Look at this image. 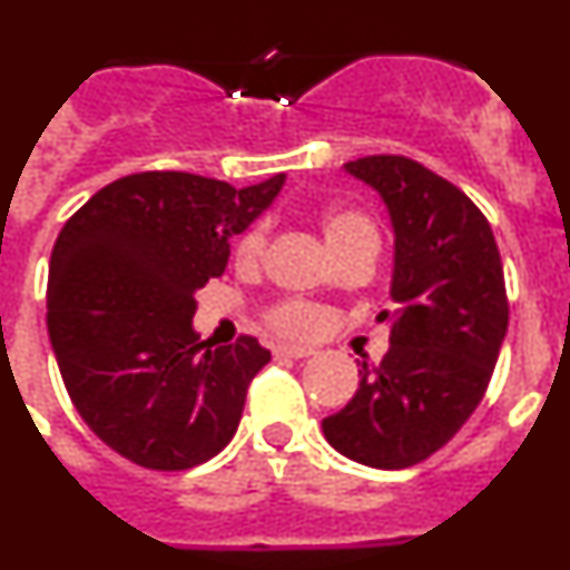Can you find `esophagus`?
<instances>
[{
    "label": "esophagus",
    "mask_w": 570,
    "mask_h": 570,
    "mask_svg": "<svg viewBox=\"0 0 570 570\" xmlns=\"http://www.w3.org/2000/svg\"><path fill=\"white\" fill-rule=\"evenodd\" d=\"M314 354V347L308 345H276L274 356H291V360H305V356Z\"/></svg>",
    "instance_id": "34e87169"
}]
</instances>
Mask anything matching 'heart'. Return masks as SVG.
I'll return each instance as SVG.
<instances>
[{
    "label": "heart",
    "mask_w": 570,
    "mask_h": 570,
    "mask_svg": "<svg viewBox=\"0 0 570 570\" xmlns=\"http://www.w3.org/2000/svg\"><path fill=\"white\" fill-rule=\"evenodd\" d=\"M322 234L328 248L336 256H345L351 250H374L380 248V234H376L374 223L367 219L360 210L347 208H334L322 216ZM265 245H268V228L265 225H254L245 234L239 236L234 248V259L239 268H254L256 262L265 254ZM265 322L285 340H305V336L320 334L322 325H325V314H322L316 305L299 299H285L276 302L274 308L265 314Z\"/></svg>",
    "instance_id": "heart-1"
}]
</instances>
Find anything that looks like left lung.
I'll return each mask as SVG.
<instances>
[{
  "mask_svg": "<svg viewBox=\"0 0 570 570\" xmlns=\"http://www.w3.org/2000/svg\"><path fill=\"white\" fill-rule=\"evenodd\" d=\"M345 170L376 190L394 228L391 347L362 362L360 387L322 434L347 460L400 471L440 451L485 396L508 331L493 230L456 185L407 156H365Z\"/></svg>",
  "mask_w": 570,
  "mask_h": 570,
  "instance_id": "left-lung-1",
  "label": "left lung"
}]
</instances>
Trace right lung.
<instances>
[{"instance_id": "obj_1", "label": "right lung", "mask_w": 570, "mask_h": 570, "mask_svg": "<svg viewBox=\"0 0 570 570\" xmlns=\"http://www.w3.org/2000/svg\"><path fill=\"white\" fill-rule=\"evenodd\" d=\"M285 174L234 188L183 170L105 185L59 230L48 336L70 402L116 454L150 471L203 465L234 440L271 351L254 336L210 347L194 294L223 276L230 239L276 199Z\"/></svg>"}]
</instances>
